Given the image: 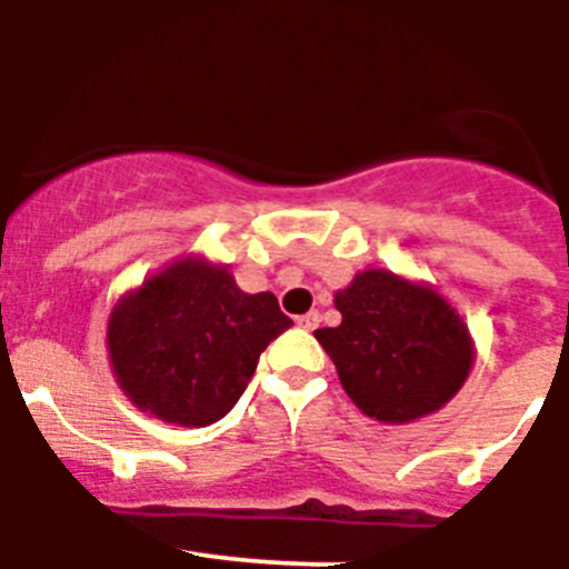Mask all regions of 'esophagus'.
Wrapping results in <instances>:
<instances>
[{
  "label": "esophagus",
  "mask_w": 569,
  "mask_h": 569,
  "mask_svg": "<svg viewBox=\"0 0 569 569\" xmlns=\"http://www.w3.org/2000/svg\"><path fill=\"white\" fill-rule=\"evenodd\" d=\"M297 326H300V329H306V331H315L317 326H320V315H317V311H309V315L297 317Z\"/></svg>",
  "instance_id": "1"
}]
</instances>
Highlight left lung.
<instances>
[{
  "mask_svg": "<svg viewBox=\"0 0 569 569\" xmlns=\"http://www.w3.org/2000/svg\"><path fill=\"white\" fill-rule=\"evenodd\" d=\"M342 315L315 337L366 417L413 422L457 397L473 366V340L457 309L425 283L366 269L335 295Z\"/></svg>",
  "mask_w": 569,
  "mask_h": 569,
  "instance_id": "8db88e82",
  "label": "left lung"
}]
</instances>
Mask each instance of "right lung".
<instances>
[{
  "label": "right lung",
  "mask_w": 569,
  "mask_h": 569,
  "mask_svg": "<svg viewBox=\"0 0 569 569\" xmlns=\"http://www.w3.org/2000/svg\"><path fill=\"white\" fill-rule=\"evenodd\" d=\"M289 326L272 291L247 295L227 266L183 258L116 303L107 351L132 406L203 428L232 411L258 357Z\"/></svg>",
  "instance_id": "1"
}]
</instances>
